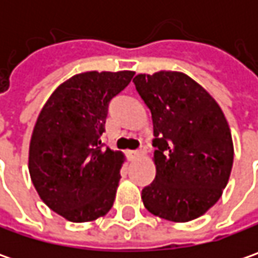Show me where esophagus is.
I'll use <instances>...</instances> for the list:
<instances>
[{
    "label": "esophagus",
    "mask_w": 258,
    "mask_h": 258,
    "mask_svg": "<svg viewBox=\"0 0 258 258\" xmlns=\"http://www.w3.org/2000/svg\"><path fill=\"white\" fill-rule=\"evenodd\" d=\"M145 155V149H138V151H131L129 152V158L135 161V159H139L141 156H144Z\"/></svg>",
    "instance_id": "1"
}]
</instances>
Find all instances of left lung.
<instances>
[{
  "mask_svg": "<svg viewBox=\"0 0 258 258\" xmlns=\"http://www.w3.org/2000/svg\"><path fill=\"white\" fill-rule=\"evenodd\" d=\"M136 92L152 114L156 176L142 189L146 210L186 223L223 194L233 168V141L223 110L208 92L178 72L138 75Z\"/></svg>",
  "mask_w": 258,
  "mask_h": 258,
  "instance_id": "left-lung-1",
  "label": "left lung"
}]
</instances>
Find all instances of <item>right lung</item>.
I'll return each mask as SVG.
<instances>
[{
	"mask_svg": "<svg viewBox=\"0 0 258 258\" xmlns=\"http://www.w3.org/2000/svg\"><path fill=\"white\" fill-rule=\"evenodd\" d=\"M134 72H86L50 96L35 122L28 169L40 198L73 223L109 213L123 155L104 148L109 103Z\"/></svg>",
	"mask_w": 258,
	"mask_h": 258,
	"instance_id": "right-lung-1",
	"label": "right lung"
}]
</instances>
